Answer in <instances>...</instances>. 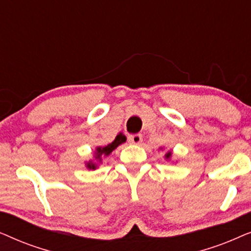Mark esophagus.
<instances>
[{
  "instance_id": "obj_1",
  "label": "esophagus",
  "mask_w": 251,
  "mask_h": 251,
  "mask_svg": "<svg viewBox=\"0 0 251 251\" xmlns=\"http://www.w3.org/2000/svg\"><path fill=\"white\" fill-rule=\"evenodd\" d=\"M128 140H129V143L136 144V145H138V144L142 143L143 137H142V135H140V133H136V135H129Z\"/></svg>"
}]
</instances>
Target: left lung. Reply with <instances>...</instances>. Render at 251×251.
Segmentation results:
<instances>
[{
  "instance_id": "obj_1",
  "label": "left lung",
  "mask_w": 251,
  "mask_h": 251,
  "mask_svg": "<svg viewBox=\"0 0 251 251\" xmlns=\"http://www.w3.org/2000/svg\"><path fill=\"white\" fill-rule=\"evenodd\" d=\"M170 155H171V153H167V155H166L167 159H168V157H170Z\"/></svg>"
}]
</instances>
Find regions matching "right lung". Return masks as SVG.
Wrapping results in <instances>:
<instances>
[{
    "instance_id": "add662e5",
    "label": "right lung",
    "mask_w": 251,
    "mask_h": 251,
    "mask_svg": "<svg viewBox=\"0 0 251 251\" xmlns=\"http://www.w3.org/2000/svg\"><path fill=\"white\" fill-rule=\"evenodd\" d=\"M125 142H126V136L122 135V133L120 132L119 135L116 136L114 142L108 144V145L105 146V147H98L97 153H96V159L99 160V159H100L101 155H108V154L111 153L113 150H115L116 147H118L119 145H121V144L125 143ZM88 168H89V169H96V164L92 163V162H89Z\"/></svg>"
}]
</instances>
